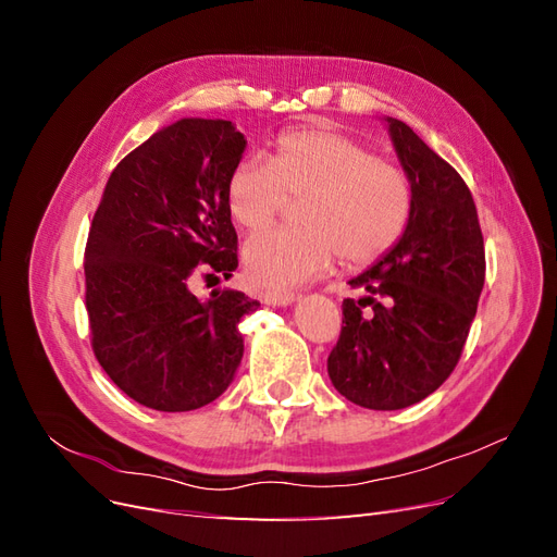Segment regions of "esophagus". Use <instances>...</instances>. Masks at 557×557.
I'll use <instances>...</instances> for the list:
<instances>
[{
  "label": "esophagus",
  "mask_w": 557,
  "mask_h": 557,
  "mask_svg": "<svg viewBox=\"0 0 557 557\" xmlns=\"http://www.w3.org/2000/svg\"><path fill=\"white\" fill-rule=\"evenodd\" d=\"M260 299L264 301V305H272V307H288L290 301L295 299L293 293H276V290H267V293H260Z\"/></svg>",
  "instance_id": "obj_1"
}]
</instances>
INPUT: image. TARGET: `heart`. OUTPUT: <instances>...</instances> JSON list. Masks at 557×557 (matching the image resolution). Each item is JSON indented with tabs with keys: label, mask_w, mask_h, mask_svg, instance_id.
Segmentation results:
<instances>
[{
	"label": "heart",
	"mask_w": 557,
	"mask_h": 557,
	"mask_svg": "<svg viewBox=\"0 0 557 557\" xmlns=\"http://www.w3.org/2000/svg\"><path fill=\"white\" fill-rule=\"evenodd\" d=\"M227 209L242 230L274 223L285 205L301 230H269L244 248V267L258 288H290L332 267H367L391 252L409 227L413 185L404 166L348 134L307 127L283 132L272 158H244L225 185Z\"/></svg>",
	"instance_id": "obj_1"
}]
</instances>
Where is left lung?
Wrapping results in <instances>:
<instances>
[{
    "label": "left lung",
    "instance_id": "obj_1",
    "mask_svg": "<svg viewBox=\"0 0 557 557\" xmlns=\"http://www.w3.org/2000/svg\"><path fill=\"white\" fill-rule=\"evenodd\" d=\"M413 185L399 244L350 281L344 327L327 358L332 385L364 409L395 411L425 399L458 364L485 281L474 197L453 166L401 121L387 117Z\"/></svg>",
    "mask_w": 557,
    "mask_h": 557
}]
</instances>
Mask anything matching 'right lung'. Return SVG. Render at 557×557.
Instances as JSON below:
<instances>
[{
    "label": "right lung",
    "mask_w": 557,
    "mask_h": 557,
    "mask_svg": "<svg viewBox=\"0 0 557 557\" xmlns=\"http://www.w3.org/2000/svg\"><path fill=\"white\" fill-rule=\"evenodd\" d=\"M244 134L230 121L156 132L111 172L86 244L90 344L109 379L156 411H193L227 391L244 356L237 290L193 293L239 267L225 185Z\"/></svg>",
    "instance_id": "add662e5"
}]
</instances>
